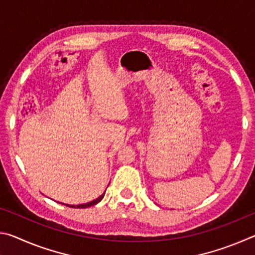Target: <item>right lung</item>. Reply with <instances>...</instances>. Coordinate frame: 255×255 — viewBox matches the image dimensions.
<instances>
[{
  "label": "right lung",
  "mask_w": 255,
  "mask_h": 255,
  "mask_svg": "<svg viewBox=\"0 0 255 255\" xmlns=\"http://www.w3.org/2000/svg\"><path fill=\"white\" fill-rule=\"evenodd\" d=\"M105 193H106V191L103 192L100 197L97 198L96 200H92V201H90V202H88V204H83V205H77V206H73V205H66V206H67V207H72V208H88V207L94 206V205H97L98 202H100V201L103 199V197H105ZM63 205H64V204H63Z\"/></svg>",
  "instance_id": "right-lung-1"
}]
</instances>
